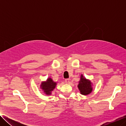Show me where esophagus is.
Segmentation results:
<instances>
[{
  "mask_svg": "<svg viewBox=\"0 0 126 126\" xmlns=\"http://www.w3.org/2000/svg\"><path fill=\"white\" fill-rule=\"evenodd\" d=\"M70 82L69 81V79H65V82L67 83H69Z\"/></svg>",
  "mask_w": 126,
  "mask_h": 126,
  "instance_id": "1",
  "label": "esophagus"
}]
</instances>
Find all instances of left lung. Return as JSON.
<instances>
[{
  "instance_id": "1",
  "label": "left lung",
  "mask_w": 126,
  "mask_h": 126,
  "mask_svg": "<svg viewBox=\"0 0 126 126\" xmlns=\"http://www.w3.org/2000/svg\"><path fill=\"white\" fill-rule=\"evenodd\" d=\"M78 87L81 94L84 95L89 94L93 90L91 82L83 78L82 75L81 76V78L79 82Z\"/></svg>"
}]
</instances>
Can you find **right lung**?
<instances>
[{
    "instance_id": "add662e5",
    "label": "right lung",
    "mask_w": 126,
    "mask_h": 126,
    "mask_svg": "<svg viewBox=\"0 0 126 126\" xmlns=\"http://www.w3.org/2000/svg\"><path fill=\"white\" fill-rule=\"evenodd\" d=\"M56 85V82L53 81L52 80L49 78L46 81L41 83V88L46 94H50L51 92L55 88Z\"/></svg>"
}]
</instances>
